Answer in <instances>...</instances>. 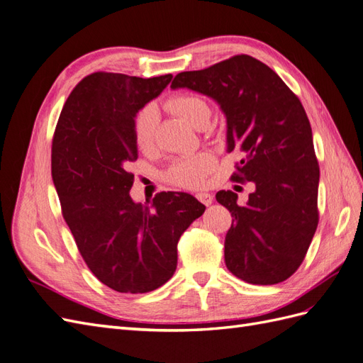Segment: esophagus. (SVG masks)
Instances as JSON below:
<instances>
[{"label": "esophagus", "mask_w": 363, "mask_h": 363, "mask_svg": "<svg viewBox=\"0 0 363 363\" xmlns=\"http://www.w3.org/2000/svg\"><path fill=\"white\" fill-rule=\"evenodd\" d=\"M197 199H199L203 204L209 206V204H212V201H213V195L209 194V192H199V194H197Z\"/></svg>", "instance_id": "1"}]
</instances>
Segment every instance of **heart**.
<instances>
[{
  "label": "heart",
  "mask_w": 363,
  "mask_h": 363,
  "mask_svg": "<svg viewBox=\"0 0 363 363\" xmlns=\"http://www.w3.org/2000/svg\"><path fill=\"white\" fill-rule=\"evenodd\" d=\"M166 108L182 117L194 128L203 130L211 119V106L201 96L192 93L175 94L166 101ZM159 113L155 105H146L135 114L134 139L140 150H148L154 143V133L157 126ZM215 160L211 154L200 152L174 162L166 171V179L182 188H200L206 177L213 169Z\"/></svg>",
  "instance_id": "obj_1"
}]
</instances>
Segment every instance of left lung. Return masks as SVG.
<instances>
[{
  "label": "left lung",
  "mask_w": 363,
  "mask_h": 363,
  "mask_svg": "<svg viewBox=\"0 0 363 363\" xmlns=\"http://www.w3.org/2000/svg\"><path fill=\"white\" fill-rule=\"evenodd\" d=\"M171 88H189L220 105L228 152L242 155L232 180L255 184L244 206L232 191L215 195L233 218L224 240L229 272L257 286L286 281L306 258L319 221V166L298 96L249 55L179 73Z\"/></svg>",
  "instance_id": "1"
}]
</instances>
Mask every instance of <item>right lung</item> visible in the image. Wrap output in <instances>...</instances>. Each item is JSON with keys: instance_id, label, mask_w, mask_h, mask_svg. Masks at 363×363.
Returning a JSON list of instances; mask_svg holds the SVG:
<instances>
[{"instance_id": "right-lung-1", "label": "right lung", "mask_w": 363, "mask_h": 363, "mask_svg": "<svg viewBox=\"0 0 363 363\" xmlns=\"http://www.w3.org/2000/svg\"><path fill=\"white\" fill-rule=\"evenodd\" d=\"M172 79L97 72L74 86L57 121L52 177L64 220L93 275L119 293H148L177 269V242L206 206L160 192L152 206L130 197L139 157L134 119Z\"/></svg>"}]
</instances>
